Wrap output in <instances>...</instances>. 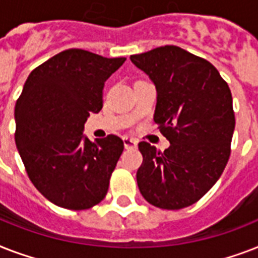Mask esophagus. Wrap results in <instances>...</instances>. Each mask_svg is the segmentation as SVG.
I'll return each instance as SVG.
<instances>
[{
	"label": "esophagus",
	"mask_w": 258,
	"mask_h": 258,
	"mask_svg": "<svg viewBox=\"0 0 258 258\" xmlns=\"http://www.w3.org/2000/svg\"><path fill=\"white\" fill-rule=\"evenodd\" d=\"M123 143H124L125 149H135L138 146V142L135 139H133V138L128 137L123 138Z\"/></svg>",
	"instance_id": "obj_1"
}]
</instances>
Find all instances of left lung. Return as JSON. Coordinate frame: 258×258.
<instances>
[{
    "label": "left lung",
    "instance_id": "8db88e82",
    "mask_svg": "<svg viewBox=\"0 0 258 258\" xmlns=\"http://www.w3.org/2000/svg\"><path fill=\"white\" fill-rule=\"evenodd\" d=\"M130 58L155 86L154 121L170 142L163 153L139 143L138 187L157 208H187L213 187L228 163L236 125L232 92L216 67L179 46Z\"/></svg>",
    "mask_w": 258,
    "mask_h": 258
}]
</instances>
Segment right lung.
<instances>
[{
  "label": "right lung",
  "mask_w": 258,
  "mask_h": 258,
  "mask_svg": "<svg viewBox=\"0 0 258 258\" xmlns=\"http://www.w3.org/2000/svg\"><path fill=\"white\" fill-rule=\"evenodd\" d=\"M125 61L83 49L60 52L26 79L14 108L16 146L38 191L60 208L86 210L108 191L124 145L116 135L91 142L89 112L103 107L105 80Z\"/></svg>",
  "instance_id": "right-lung-1"
}]
</instances>
